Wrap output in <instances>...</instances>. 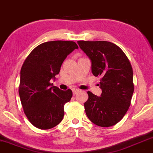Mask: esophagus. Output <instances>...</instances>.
Returning <instances> with one entry per match:
<instances>
[{
	"instance_id": "obj_1",
	"label": "esophagus",
	"mask_w": 153,
	"mask_h": 153,
	"mask_svg": "<svg viewBox=\"0 0 153 153\" xmlns=\"http://www.w3.org/2000/svg\"><path fill=\"white\" fill-rule=\"evenodd\" d=\"M79 91V89H78V88H72V92H73L74 95H75V94L78 93Z\"/></svg>"
}]
</instances>
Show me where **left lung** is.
I'll return each mask as SVG.
<instances>
[{
	"label": "left lung",
	"mask_w": 153,
	"mask_h": 153,
	"mask_svg": "<svg viewBox=\"0 0 153 153\" xmlns=\"http://www.w3.org/2000/svg\"><path fill=\"white\" fill-rule=\"evenodd\" d=\"M91 62V71L101 76V97L88 91L84 108L88 119L101 127L116 125L128 110L134 91L133 69L119 47L107 41L77 42Z\"/></svg>",
	"instance_id": "8db88e82"
}]
</instances>
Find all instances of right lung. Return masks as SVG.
Returning <instances> with one entry per match:
<instances>
[{
	"instance_id": "1",
	"label": "right lung",
	"mask_w": 153,
	"mask_h": 153,
	"mask_svg": "<svg viewBox=\"0 0 153 153\" xmlns=\"http://www.w3.org/2000/svg\"><path fill=\"white\" fill-rule=\"evenodd\" d=\"M72 41H50L36 47L20 70L19 95L24 113L37 128H54L63 119L64 106L72 97L71 89L60 90L51 84L71 52L78 49Z\"/></svg>"
}]
</instances>
